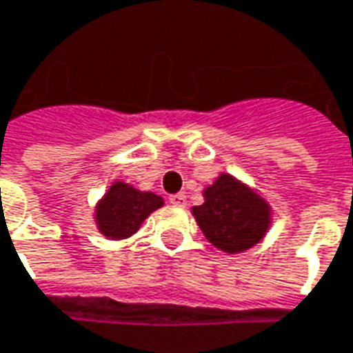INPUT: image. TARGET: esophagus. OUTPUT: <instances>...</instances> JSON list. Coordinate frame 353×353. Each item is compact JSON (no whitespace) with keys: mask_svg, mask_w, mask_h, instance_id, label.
Returning <instances> with one entry per match:
<instances>
[{"mask_svg":"<svg viewBox=\"0 0 353 353\" xmlns=\"http://www.w3.org/2000/svg\"><path fill=\"white\" fill-rule=\"evenodd\" d=\"M170 202H172L174 206H185V204H187V196H185L183 193L170 194Z\"/></svg>","mask_w":353,"mask_h":353,"instance_id":"obj_1","label":"esophagus"}]
</instances>
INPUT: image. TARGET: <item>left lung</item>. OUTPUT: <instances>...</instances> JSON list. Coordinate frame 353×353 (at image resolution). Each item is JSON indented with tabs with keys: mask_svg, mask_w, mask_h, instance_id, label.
<instances>
[{
	"mask_svg": "<svg viewBox=\"0 0 353 353\" xmlns=\"http://www.w3.org/2000/svg\"><path fill=\"white\" fill-rule=\"evenodd\" d=\"M193 206L194 219L208 243L228 254L245 252L262 241L271 225L270 202L231 174H219Z\"/></svg>",
	"mask_w": 353,
	"mask_h": 353,
	"instance_id": "left-lung-1",
	"label": "left lung"
}]
</instances>
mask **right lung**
Wrapping results in <instances>:
<instances>
[{
	"mask_svg": "<svg viewBox=\"0 0 353 353\" xmlns=\"http://www.w3.org/2000/svg\"><path fill=\"white\" fill-rule=\"evenodd\" d=\"M164 206V199L151 191L135 189L125 181H114L95 204V225L112 241H122L139 231L152 212Z\"/></svg>",
	"mask_w": 353,
	"mask_h": 353,
	"instance_id": "add662e5",
	"label": "right lung"
}]
</instances>
